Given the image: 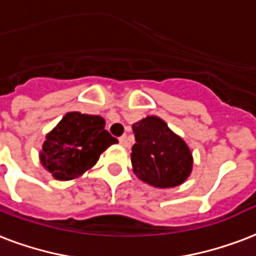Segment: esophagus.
Here are the masks:
<instances>
[{"instance_id": "34e87169", "label": "esophagus", "mask_w": 256, "mask_h": 256, "mask_svg": "<svg viewBox=\"0 0 256 256\" xmlns=\"http://www.w3.org/2000/svg\"><path fill=\"white\" fill-rule=\"evenodd\" d=\"M120 145H122V146H124V148H128V146L130 145V142H128V136H120Z\"/></svg>"}]
</instances>
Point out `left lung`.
I'll list each match as a JSON object with an SVG mask.
<instances>
[{
	"mask_svg": "<svg viewBox=\"0 0 256 256\" xmlns=\"http://www.w3.org/2000/svg\"><path fill=\"white\" fill-rule=\"evenodd\" d=\"M136 144L132 164L138 178L157 188L182 184L192 170V154L158 116H146L132 124Z\"/></svg>",
	"mask_w": 256,
	"mask_h": 256,
	"instance_id": "1",
	"label": "left lung"
}]
</instances>
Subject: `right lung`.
<instances>
[{"label": "right lung", "instance_id": "right-lung-1", "mask_svg": "<svg viewBox=\"0 0 256 256\" xmlns=\"http://www.w3.org/2000/svg\"><path fill=\"white\" fill-rule=\"evenodd\" d=\"M118 140L104 130L99 115L67 112L46 136L42 164L58 180H72L96 164L99 156Z\"/></svg>", "mask_w": 256, "mask_h": 256}]
</instances>
